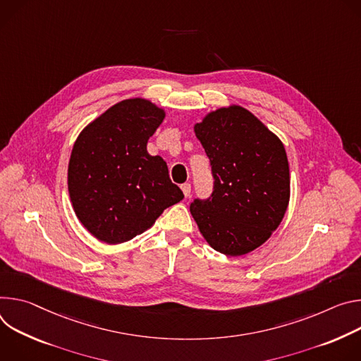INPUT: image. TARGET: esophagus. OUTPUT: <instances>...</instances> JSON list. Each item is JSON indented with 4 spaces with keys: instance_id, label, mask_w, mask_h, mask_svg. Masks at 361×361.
Instances as JSON below:
<instances>
[{
    "instance_id": "esophagus-1",
    "label": "esophagus",
    "mask_w": 361,
    "mask_h": 361,
    "mask_svg": "<svg viewBox=\"0 0 361 361\" xmlns=\"http://www.w3.org/2000/svg\"><path fill=\"white\" fill-rule=\"evenodd\" d=\"M180 189H182V192H183V195L188 197L189 195H190V190H192V186H190V183H183L182 186H180Z\"/></svg>"
}]
</instances>
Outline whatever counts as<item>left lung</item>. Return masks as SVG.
<instances>
[{"mask_svg": "<svg viewBox=\"0 0 361 361\" xmlns=\"http://www.w3.org/2000/svg\"><path fill=\"white\" fill-rule=\"evenodd\" d=\"M212 168L214 192L190 214L207 243L229 257L262 245L290 202V166L283 142L241 106L221 107L195 125Z\"/></svg>", "mask_w": 361, "mask_h": 361, "instance_id": "obj_1", "label": "left lung"}]
</instances>
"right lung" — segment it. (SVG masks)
<instances>
[{
	"label": "right lung",
	"mask_w": 361,
	"mask_h": 361,
	"mask_svg": "<svg viewBox=\"0 0 361 361\" xmlns=\"http://www.w3.org/2000/svg\"><path fill=\"white\" fill-rule=\"evenodd\" d=\"M164 118L165 110L152 102L128 99L94 118L74 142L68 193L78 221L99 241H130L183 199L165 160L146 149Z\"/></svg>",
	"instance_id": "obj_1"
}]
</instances>
